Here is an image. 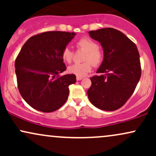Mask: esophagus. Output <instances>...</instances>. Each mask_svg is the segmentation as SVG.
Returning <instances> with one entry per match:
<instances>
[{"label":"esophagus","mask_w":156,"mask_h":156,"mask_svg":"<svg viewBox=\"0 0 156 156\" xmlns=\"http://www.w3.org/2000/svg\"><path fill=\"white\" fill-rule=\"evenodd\" d=\"M76 79H77V80H80L83 79V78H82V77H77Z\"/></svg>","instance_id":"34e87169"}]
</instances>
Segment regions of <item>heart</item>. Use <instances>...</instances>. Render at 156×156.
Instances as JSON below:
<instances>
[{
  "mask_svg": "<svg viewBox=\"0 0 156 156\" xmlns=\"http://www.w3.org/2000/svg\"><path fill=\"white\" fill-rule=\"evenodd\" d=\"M77 48L85 51L83 63L74 64L68 67V72L78 77H83L90 72L93 65L98 66L103 60V53L98 44L92 39L83 37L77 42ZM62 58L67 63H70L73 58V52L69 48H65L62 53Z\"/></svg>",
  "mask_w": 156,
  "mask_h": 156,
  "instance_id": "heart-1",
  "label": "heart"
}]
</instances>
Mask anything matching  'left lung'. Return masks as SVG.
I'll list each match as a JSON object with an SVG mask.
<instances>
[{"label":"left lung","mask_w":156,"mask_h":156,"mask_svg":"<svg viewBox=\"0 0 156 156\" xmlns=\"http://www.w3.org/2000/svg\"><path fill=\"white\" fill-rule=\"evenodd\" d=\"M89 34L101 43L103 60L97 70L101 76L90 78L88 98L98 108L117 110L129 99L140 79L139 51L129 38L114 28L91 31Z\"/></svg>","instance_id":"1"}]
</instances>
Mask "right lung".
<instances>
[{
    "label": "right lung",
    "mask_w": 156,
    "mask_h": 156,
    "mask_svg": "<svg viewBox=\"0 0 156 156\" xmlns=\"http://www.w3.org/2000/svg\"><path fill=\"white\" fill-rule=\"evenodd\" d=\"M76 35L47 31L31 37L21 48L15 67L17 87L25 101L42 112L56 111L67 101L75 75L61 76L66 69L62 53Z\"/></svg>",
    "instance_id": "right-lung-1"
}]
</instances>
